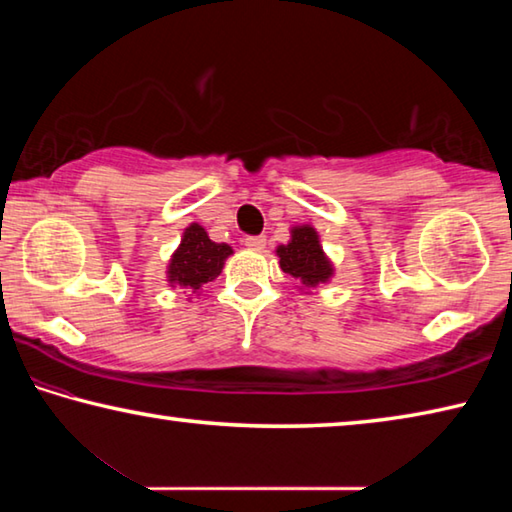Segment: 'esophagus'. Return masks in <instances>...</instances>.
Listing matches in <instances>:
<instances>
[{
  "mask_svg": "<svg viewBox=\"0 0 512 512\" xmlns=\"http://www.w3.org/2000/svg\"><path fill=\"white\" fill-rule=\"evenodd\" d=\"M246 246L250 248V250H257V253H262V250L266 248V237H248L246 239Z\"/></svg>",
  "mask_w": 512,
  "mask_h": 512,
  "instance_id": "obj_1",
  "label": "esophagus"
}]
</instances>
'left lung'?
Returning a JSON list of instances; mask_svg holds the SVG:
<instances>
[{"label":"left lung","mask_w":512,"mask_h":512,"mask_svg":"<svg viewBox=\"0 0 512 512\" xmlns=\"http://www.w3.org/2000/svg\"><path fill=\"white\" fill-rule=\"evenodd\" d=\"M280 268L284 273L300 280L305 289H316L320 284H327L334 275V264L329 262L316 228L311 225H293L289 244L277 246Z\"/></svg>","instance_id":"1"}]
</instances>
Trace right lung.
I'll return each instance as SVG.
<instances>
[{"label": "right lung", "mask_w": 512, "mask_h": 512, "mask_svg": "<svg viewBox=\"0 0 512 512\" xmlns=\"http://www.w3.org/2000/svg\"><path fill=\"white\" fill-rule=\"evenodd\" d=\"M232 255V246L216 244L203 225H187L180 239V246L173 250L167 266V282L171 287L201 293L207 282L221 275L225 259Z\"/></svg>", "instance_id": "right-lung-1"}]
</instances>
